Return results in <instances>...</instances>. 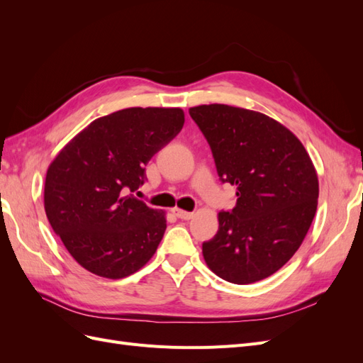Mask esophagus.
<instances>
[{
    "label": "esophagus",
    "mask_w": 363,
    "mask_h": 363,
    "mask_svg": "<svg viewBox=\"0 0 363 363\" xmlns=\"http://www.w3.org/2000/svg\"><path fill=\"white\" fill-rule=\"evenodd\" d=\"M174 215L180 218V219H191L194 216L192 212H186V211H182V208H174Z\"/></svg>",
    "instance_id": "34e87169"
}]
</instances>
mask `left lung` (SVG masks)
<instances>
[{
  "label": "left lung",
  "instance_id": "1",
  "mask_svg": "<svg viewBox=\"0 0 363 363\" xmlns=\"http://www.w3.org/2000/svg\"><path fill=\"white\" fill-rule=\"evenodd\" d=\"M189 115L212 150L236 206L218 215L203 256L218 277L248 284L272 276L300 248L318 206V175L296 136L272 118L225 104Z\"/></svg>",
  "mask_w": 363,
  "mask_h": 363
}]
</instances>
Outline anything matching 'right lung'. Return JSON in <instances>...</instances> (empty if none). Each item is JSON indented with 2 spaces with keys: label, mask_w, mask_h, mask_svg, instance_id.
<instances>
[{
  "label": "right lung",
  "mask_w": 363,
  "mask_h": 363,
  "mask_svg": "<svg viewBox=\"0 0 363 363\" xmlns=\"http://www.w3.org/2000/svg\"><path fill=\"white\" fill-rule=\"evenodd\" d=\"M183 124L182 108H123L95 119L52 160L43 192L47 218L84 269L124 279L155 255L167 219L133 192L147 180L150 159Z\"/></svg>",
  "instance_id": "obj_1"
}]
</instances>
